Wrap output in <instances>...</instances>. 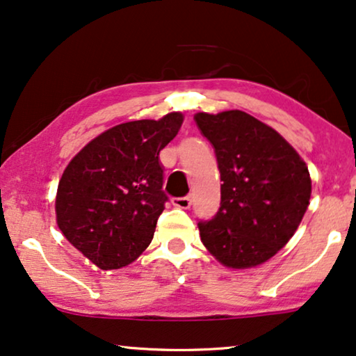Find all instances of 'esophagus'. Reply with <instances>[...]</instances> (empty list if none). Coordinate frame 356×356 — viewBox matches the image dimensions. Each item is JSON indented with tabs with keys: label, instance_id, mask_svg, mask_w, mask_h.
Here are the masks:
<instances>
[{
	"label": "esophagus",
	"instance_id": "34e87169",
	"mask_svg": "<svg viewBox=\"0 0 356 356\" xmlns=\"http://www.w3.org/2000/svg\"><path fill=\"white\" fill-rule=\"evenodd\" d=\"M172 204L180 209H188L192 207V198L190 197H179V198H172Z\"/></svg>",
	"mask_w": 356,
	"mask_h": 356
}]
</instances>
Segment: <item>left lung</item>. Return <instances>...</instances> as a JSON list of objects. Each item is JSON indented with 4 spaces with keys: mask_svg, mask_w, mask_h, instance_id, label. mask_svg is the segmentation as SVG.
<instances>
[{
    "mask_svg": "<svg viewBox=\"0 0 356 356\" xmlns=\"http://www.w3.org/2000/svg\"><path fill=\"white\" fill-rule=\"evenodd\" d=\"M221 172V207L200 221L208 252L234 269L258 266L292 238L312 197L307 164L287 140L250 114L198 113Z\"/></svg>",
    "mask_w": 356,
    "mask_h": 356,
    "instance_id": "8db88e82",
    "label": "left lung"
}]
</instances>
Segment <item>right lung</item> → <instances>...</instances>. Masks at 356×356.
Returning <instances> with one entry per match:
<instances>
[{
    "mask_svg": "<svg viewBox=\"0 0 356 356\" xmlns=\"http://www.w3.org/2000/svg\"><path fill=\"white\" fill-rule=\"evenodd\" d=\"M184 116L108 129L85 145L64 169L56 193V221L90 261L119 269L152 242L168 195L159 152L176 137Z\"/></svg>",
    "mask_w": 356,
    "mask_h": 356,
    "instance_id": "obj_1",
    "label": "right lung"
}]
</instances>
